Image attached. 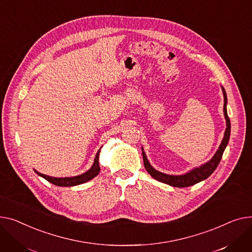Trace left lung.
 <instances>
[{
  "label": "left lung",
  "mask_w": 252,
  "mask_h": 252,
  "mask_svg": "<svg viewBox=\"0 0 252 252\" xmlns=\"http://www.w3.org/2000/svg\"><path fill=\"white\" fill-rule=\"evenodd\" d=\"M221 91H223V95H224V116L226 119V130L224 133V138H223V140H221L219 149L216 152V154L214 155V157L209 161H206L205 164L192 169L185 174L169 175V174L161 173V172L156 170L150 164V161H149V159H147L146 155L144 153L143 147H141L144 167H145L146 171L149 172V174L153 177V178H155L156 180H158L159 182H162V183L174 186V187H188V186L194 185L200 181L205 180L214 173V171L217 169L218 165L220 164L221 156H223L224 151L229 142L230 133H231V122H230L228 113H227V94L225 92V88L223 86H221Z\"/></svg>",
  "instance_id": "8db88e82"
}]
</instances>
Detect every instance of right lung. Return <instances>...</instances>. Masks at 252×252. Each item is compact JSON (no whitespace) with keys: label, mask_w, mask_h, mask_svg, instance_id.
<instances>
[{"label":"right lung","mask_w":252,"mask_h":252,"mask_svg":"<svg viewBox=\"0 0 252 252\" xmlns=\"http://www.w3.org/2000/svg\"><path fill=\"white\" fill-rule=\"evenodd\" d=\"M99 152L100 150L96 153L94 160V164L92 166V168L86 171L85 173L78 175V176H74V177H60V178H58V177H51L48 175H44L41 174L39 172H37L36 170H34V172L42 177V178L46 179L47 181H49L50 183L57 185V186H65V187H70V186H76V185H80L83 184L87 181H90L92 179H94L95 176H97V174L99 173V165H98V158H99Z\"/></svg>","instance_id":"right-lung-1"}]
</instances>
